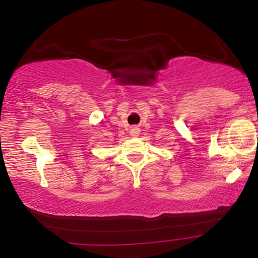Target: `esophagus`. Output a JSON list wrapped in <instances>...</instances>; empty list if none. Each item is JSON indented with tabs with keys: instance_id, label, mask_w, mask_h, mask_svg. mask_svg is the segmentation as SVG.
I'll return each mask as SVG.
<instances>
[{
	"instance_id": "34e87169",
	"label": "esophagus",
	"mask_w": 258,
	"mask_h": 258,
	"mask_svg": "<svg viewBox=\"0 0 258 258\" xmlns=\"http://www.w3.org/2000/svg\"><path fill=\"white\" fill-rule=\"evenodd\" d=\"M139 132H141V130L138 128V127H132L131 131H130V135L132 136V137H137L139 135Z\"/></svg>"
}]
</instances>
